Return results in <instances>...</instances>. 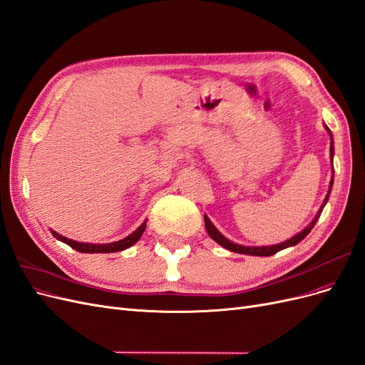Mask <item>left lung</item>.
Segmentation results:
<instances>
[{
	"label": "left lung",
	"mask_w": 365,
	"mask_h": 365,
	"mask_svg": "<svg viewBox=\"0 0 365 365\" xmlns=\"http://www.w3.org/2000/svg\"><path fill=\"white\" fill-rule=\"evenodd\" d=\"M326 128H327V127H326ZM327 132H329V135H331V139H332V133H331V130H329V128H327ZM331 143H332V145H331V158H334V140H331ZM332 185H334V178H332V180H331V185H329V192H327V195H326V198H324L323 206L320 207L319 214L315 215V218L312 220L311 225H309L307 229H303L300 233H297L296 237H292L291 240H288V241H285V242H280V244H276V245H267V247H244V245H240V244H233L232 241H229L227 238L222 237V235L217 230V227L212 225V222H210V220L205 215V226H206V230H207L210 238H212L215 242H218L220 245H222V247H225V249H227V250H230V252L242 253V255H253V256H272V255H274V253H277V252H280V250L287 249V247L296 245L297 242H300V241H302L304 237H307V235L312 230V227L315 226L317 220L320 218V214H322V210H323L324 205L327 203V198H329V194H331Z\"/></svg>",
	"instance_id": "obj_1"
}]
</instances>
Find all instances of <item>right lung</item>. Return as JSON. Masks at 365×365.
<instances>
[{
	"instance_id": "right-lung-1",
	"label": "right lung",
	"mask_w": 365,
	"mask_h": 365,
	"mask_svg": "<svg viewBox=\"0 0 365 365\" xmlns=\"http://www.w3.org/2000/svg\"><path fill=\"white\" fill-rule=\"evenodd\" d=\"M145 226H147V221L143 222L133 233L128 235V237H125L124 240H120L116 242H110V244H86V242H77V241H73V240H68L65 237H62V235H58L56 232H51L53 237L61 240L62 242L68 244L69 247H73L74 250L77 252H81V253H113V252H121V250H125L128 249V247L133 245L140 237H143V233L145 230Z\"/></svg>"
}]
</instances>
